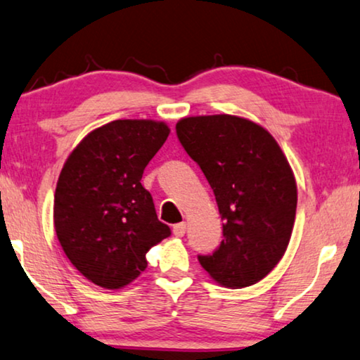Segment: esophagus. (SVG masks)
Here are the masks:
<instances>
[{
  "instance_id": "esophagus-1",
  "label": "esophagus",
  "mask_w": 360,
  "mask_h": 360,
  "mask_svg": "<svg viewBox=\"0 0 360 360\" xmlns=\"http://www.w3.org/2000/svg\"><path fill=\"white\" fill-rule=\"evenodd\" d=\"M186 233V224L185 223H179L174 226V234L176 236V238H184Z\"/></svg>"
}]
</instances>
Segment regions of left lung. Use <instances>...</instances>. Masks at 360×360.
Returning <instances> with one entry per match:
<instances>
[{
  "label": "left lung",
  "instance_id": "left-lung-1",
  "mask_svg": "<svg viewBox=\"0 0 360 360\" xmlns=\"http://www.w3.org/2000/svg\"><path fill=\"white\" fill-rule=\"evenodd\" d=\"M176 136L208 180L223 224V243L198 260L221 287L244 288L272 272L297 214V180L274 136L233 115L188 116Z\"/></svg>",
  "mask_w": 360,
  "mask_h": 360
}]
</instances>
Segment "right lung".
<instances>
[{
	"label": "right lung",
	"instance_id": "1",
	"mask_svg": "<svg viewBox=\"0 0 360 360\" xmlns=\"http://www.w3.org/2000/svg\"><path fill=\"white\" fill-rule=\"evenodd\" d=\"M169 134L164 121H111L88 132L62 167L53 228L73 267L98 287L134 282L147 267L146 254L170 236L141 184Z\"/></svg>",
	"mask_w": 360,
	"mask_h": 360
}]
</instances>
